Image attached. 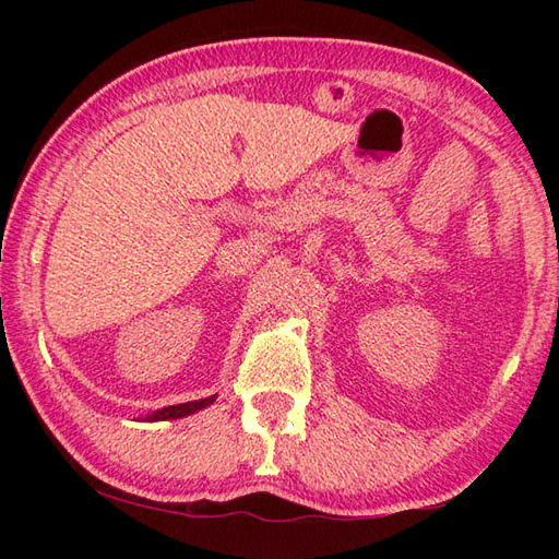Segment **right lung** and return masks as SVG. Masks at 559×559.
I'll use <instances>...</instances> for the list:
<instances>
[{
    "instance_id": "obj_1",
    "label": "right lung",
    "mask_w": 559,
    "mask_h": 559,
    "mask_svg": "<svg viewBox=\"0 0 559 559\" xmlns=\"http://www.w3.org/2000/svg\"><path fill=\"white\" fill-rule=\"evenodd\" d=\"M213 401H216V396L199 399V401H189V403H177V406H168V408H160V411H156V413H151L146 420H170V418H182V415L197 413V411H201V408L211 406Z\"/></svg>"
}]
</instances>
